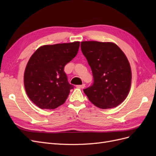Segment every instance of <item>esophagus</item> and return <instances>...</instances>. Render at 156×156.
<instances>
[{"mask_svg":"<svg viewBox=\"0 0 156 156\" xmlns=\"http://www.w3.org/2000/svg\"><path fill=\"white\" fill-rule=\"evenodd\" d=\"M77 87L79 88H84L85 87V84H82L81 85H77Z\"/></svg>","mask_w":156,"mask_h":156,"instance_id":"obj_1","label":"esophagus"}]
</instances>
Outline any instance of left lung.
I'll list each match as a JSON object with an SVG mask.
<instances>
[{
	"label": "left lung",
	"mask_w": 156,
	"mask_h": 156,
	"mask_svg": "<svg viewBox=\"0 0 156 156\" xmlns=\"http://www.w3.org/2000/svg\"><path fill=\"white\" fill-rule=\"evenodd\" d=\"M81 48L94 78L84 94L99 108L117 107L126 98L131 83V67L124 52L112 42L82 41Z\"/></svg>",
	"instance_id": "left-lung-1"
}]
</instances>
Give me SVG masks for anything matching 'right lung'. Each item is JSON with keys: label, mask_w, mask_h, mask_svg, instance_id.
Listing matches in <instances>:
<instances>
[{"label": "right lung", "mask_w": 156, "mask_h": 156, "mask_svg": "<svg viewBox=\"0 0 156 156\" xmlns=\"http://www.w3.org/2000/svg\"><path fill=\"white\" fill-rule=\"evenodd\" d=\"M79 41L40 47L28 62L24 84L28 96L42 109H54L66 100L73 86L64 66L77 55Z\"/></svg>", "instance_id": "obj_1"}]
</instances>
